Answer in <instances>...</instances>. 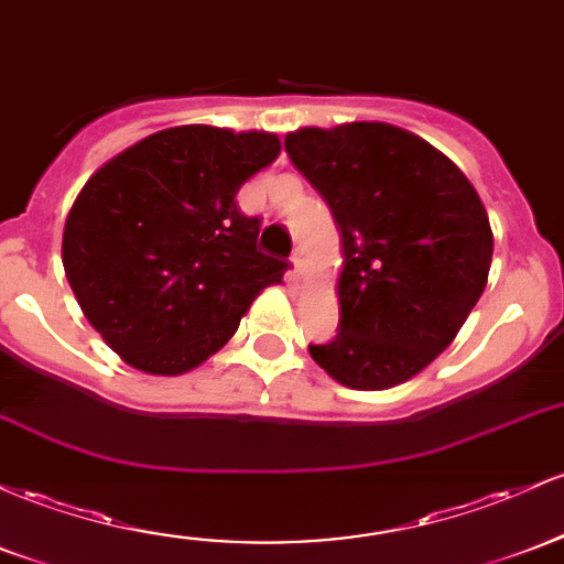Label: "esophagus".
Here are the masks:
<instances>
[{"label": "esophagus", "instance_id": "esophagus-1", "mask_svg": "<svg viewBox=\"0 0 564 564\" xmlns=\"http://www.w3.org/2000/svg\"><path fill=\"white\" fill-rule=\"evenodd\" d=\"M292 264L296 270V275H305V268H307V251L302 249V246H296L294 253H292Z\"/></svg>", "mask_w": 564, "mask_h": 564}]
</instances>
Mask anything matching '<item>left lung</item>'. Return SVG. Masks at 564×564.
Here are the masks:
<instances>
[{
    "instance_id": "left-lung-1",
    "label": "left lung",
    "mask_w": 564,
    "mask_h": 564,
    "mask_svg": "<svg viewBox=\"0 0 564 564\" xmlns=\"http://www.w3.org/2000/svg\"><path fill=\"white\" fill-rule=\"evenodd\" d=\"M286 152L337 221L339 332L313 361L358 391L410 380L479 302L492 262L485 206L447 154L388 122L302 128Z\"/></svg>"
}]
</instances>
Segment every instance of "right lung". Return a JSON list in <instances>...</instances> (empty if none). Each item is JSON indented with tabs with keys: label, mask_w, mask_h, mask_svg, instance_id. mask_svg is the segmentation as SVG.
Masks as SVG:
<instances>
[{
	"label": "right lung",
	"mask_w": 564,
	"mask_h": 564,
	"mask_svg": "<svg viewBox=\"0 0 564 564\" xmlns=\"http://www.w3.org/2000/svg\"><path fill=\"white\" fill-rule=\"evenodd\" d=\"M281 152L275 133L178 126L141 139L79 189L64 270L93 329L150 375H184L238 332L281 259L235 195Z\"/></svg>",
	"instance_id": "obj_1"
}]
</instances>
